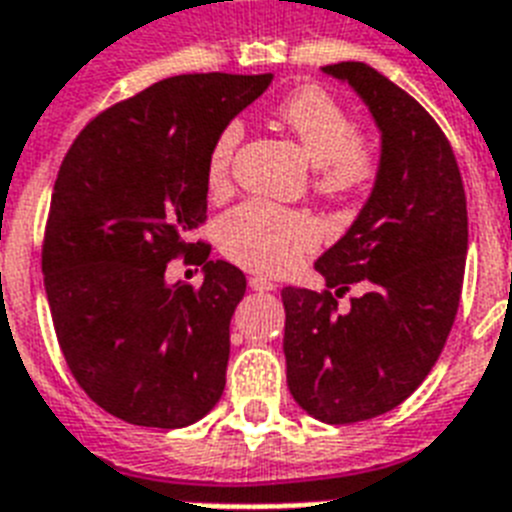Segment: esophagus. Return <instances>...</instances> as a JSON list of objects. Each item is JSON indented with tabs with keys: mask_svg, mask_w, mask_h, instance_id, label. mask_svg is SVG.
Segmentation results:
<instances>
[{
	"mask_svg": "<svg viewBox=\"0 0 512 512\" xmlns=\"http://www.w3.org/2000/svg\"><path fill=\"white\" fill-rule=\"evenodd\" d=\"M249 289H252V292H273V289H276V284L263 276H252L249 278Z\"/></svg>",
	"mask_w": 512,
	"mask_h": 512,
	"instance_id": "34e87169",
	"label": "esophagus"
}]
</instances>
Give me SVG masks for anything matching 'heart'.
<instances>
[{
	"label": "heart",
	"mask_w": 512,
	"mask_h": 512,
	"mask_svg": "<svg viewBox=\"0 0 512 512\" xmlns=\"http://www.w3.org/2000/svg\"><path fill=\"white\" fill-rule=\"evenodd\" d=\"M278 118L315 168L318 191L328 197H350L371 184L378 170L376 152L368 141L355 136L352 115L334 94L321 86H305L278 105ZM242 136L239 120L226 123L215 136L205 165L210 191L228 189ZM218 242L236 265L265 276H281L318 247L321 228L310 215L249 199L223 215Z\"/></svg>",
	"instance_id": "obj_1"
}]
</instances>
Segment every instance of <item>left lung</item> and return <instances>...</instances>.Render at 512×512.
I'll use <instances>...</instances> for the list:
<instances>
[{
  "label": "left lung",
  "mask_w": 512,
  "mask_h": 512,
  "mask_svg": "<svg viewBox=\"0 0 512 512\" xmlns=\"http://www.w3.org/2000/svg\"><path fill=\"white\" fill-rule=\"evenodd\" d=\"M347 83L381 136L363 210L315 270L338 294L364 286L347 314L331 292L286 286V384L307 415L357 423L384 415L423 384L463 292L468 210L442 128L407 91L365 62L321 68Z\"/></svg>",
  "instance_id": "8db88e82"
}]
</instances>
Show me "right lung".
<instances>
[{
  "mask_svg": "<svg viewBox=\"0 0 512 512\" xmlns=\"http://www.w3.org/2000/svg\"><path fill=\"white\" fill-rule=\"evenodd\" d=\"M270 83L273 73L165 78L91 120L62 160L44 289L70 373L120 421L184 429L223 394L247 278L189 234L207 215L215 136ZM194 251L203 286L170 285L169 260Z\"/></svg>",
  "mask_w": 512,
  "mask_h": 512,
  "instance_id": "add662e5",
  "label": "right lung"
}]
</instances>
